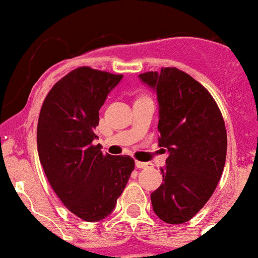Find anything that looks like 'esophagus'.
I'll return each mask as SVG.
<instances>
[{
  "instance_id": "1",
  "label": "esophagus",
  "mask_w": 258,
  "mask_h": 258,
  "mask_svg": "<svg viewBox=\"0 0 258 258\" xmlns=\"http://www.w3.org/2000/svg\"><path fill=\"white\" fill-rule=\"evenodd\" d=\"M136 167L138 168H153V164L149 163V162H140V161H136Z\"/></svg>"
}]
</instances>
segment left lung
Wrapping results in <instances>:
<instances>
[{"mask_svg":"<svg viewBox=\"0 0 258 258\" xmlns=\"http://www.w3.org/2000/svg\"><path fill=\"white\" fill-rule=\"evenodd\" d=\"M140 78L157 90L159 145L169 153L163 182L150 196L153 210L167 224H184L203 208L221 178L227 149L224 118L208 90L175 67Z\"/></svg>","mask_w":258,"mask_h":258,"instance_id":"obj_1","label":"left lung"}]
</instances>
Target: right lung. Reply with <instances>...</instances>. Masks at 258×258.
I'll return each mask as SVG.
<instances>
[{"label":"right lung","mask_w":258,"mask_h":258,"mask_svg":"<svg viewBox=\"0 0 258 258\" xmlns=\"http://www.w3.org/2000/svg\"><path fill=\"white\" fill-rule=\"evenodd\" d=\"M122 74L80 67L57 81L43 100L37 149L51 187L80 219H105L123 192L135 161L103 154L95 130L99 110Z\"/></svg>","instance_id":"1"}]
</instances>
